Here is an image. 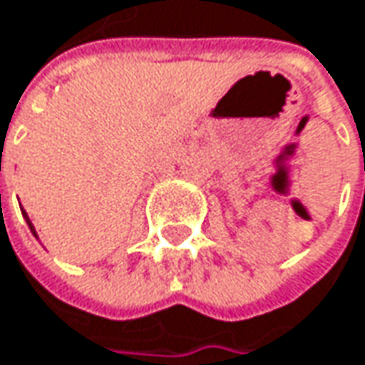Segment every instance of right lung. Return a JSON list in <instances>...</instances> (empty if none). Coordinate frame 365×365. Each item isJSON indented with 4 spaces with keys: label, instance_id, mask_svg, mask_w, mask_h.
<instances>
[{
    "label": "right lung",
    "instance_id": "add662e5",
    "mask_svg": "<svg viewBox=\"0 0 365 365\" xmlns=\"http://www.w3.org/2000/svg\"><path fill=\"white\" fill-rule=\"evenodd\" d=\"M21 210H23V208H21ZM23 217H25V221H27V225H29V230L34 232V236H38V234H36V227H34V223L29 221V217H27V212H25V210H23Z\"/></svg>",
    "mask_w": 365,
    "mask_h": 365
}]
</instances>
